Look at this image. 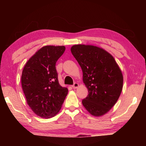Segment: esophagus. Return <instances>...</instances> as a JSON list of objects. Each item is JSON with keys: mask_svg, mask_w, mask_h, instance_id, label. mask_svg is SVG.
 <instances>
[{"mask_svg": "<svg viewBox=\"0 0 146 146\" xmlns=\"http://www.w3.org/2000/svg\"><path fill=\"white\" fill-rule=\"evenodd\" d=\"M78 87V84L76 83V82L74 83L73 85L72 86V88H73V89H76Z\"/></svg>", "mask_w": 146, "mask_h": 146, "instance_id": "obj_1", "label": "esophagus"}]
</instances>
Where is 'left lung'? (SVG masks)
<instances>
[{"instance_id":"8db88e82","label":"left lung","mask_w":146,"mask_h":146,"mask_svg":"<svg viewBox=\"0 0 146 146\" xmlns=\"http://www.w3.org/2000/svg\"><path fill=\"white\" fill-rule=\"evenodd\" d=\"M71 53L82 68L83 82L88 95L82 100L86 110L100 117L117 102L123 88V75L113 56L104 49L91 45L77 44Z\"/></svg>"}]
</instances>
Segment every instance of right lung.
<instances>
[{
	"instance_id": "right-lung-1",
	"label": "right lung",
	"mask_w": 146,
	"mask_h": 146,
	"mask_svg": "<svg viewBox=\"0 0 146 146\" xmlns=\"http://www.w3.org/2000/svg\"><path fill=\"white\" fill-rule=\"evenodd\" d=\"M65 46H46L35 53L24 66L22 87L27 103L36 115L49 118L59 112L68 88L59 84L55 65Z\"/></svg>"
}]
</instances>
